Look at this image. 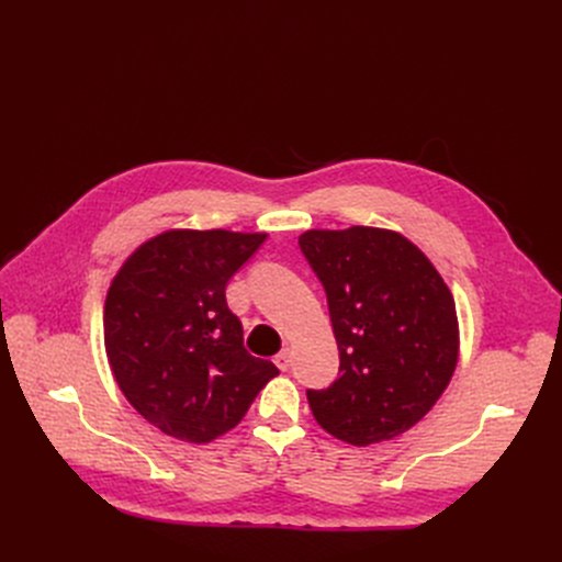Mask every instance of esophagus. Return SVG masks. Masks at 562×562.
<instances>
[{
  "instance_id": "34e87169",
  "label": "esophagus",
  "mask_w": 562,
  "mask_h": 562,
  "mask_svg": "<svg viewBox=\"0 0 562 562\" xmlns=\"http://www.w3.org/2000/svg\"><path fill=\"white\" fill-rule=\"evenodd\" d=\"M276 364H278L280 371H286V369L291 367V352H289V348H284V350L278 352V356H276Z\"/></svg>"
}]
</instances>
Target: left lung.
<instances>
[{
	"label": "left lung",
	"instance_id": "obj_1",
	"mask_svg": "<svg viewBox=\"0 0 562 562\" xmlns=\"http://www.w3.org/2000/svg\"><path fill=\"white\" fill-rule=\"evenodd\" d=\"M299 244L326 289L339 348V378L307 390L312 415L348 445L394 439L437 403L456 371L451 291L428 257L390 229H310Z\"/></svg>",
	"mask_w": 562,
	"mask_h": 562
}]
</instances>
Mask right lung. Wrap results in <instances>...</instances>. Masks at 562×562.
I'll return each mask as SVG.
<instances>
[{
    "label": "right lung",
    "mask_w": 562,
    "mask_h": 562,
    "mask_svg": "<svg viewBox=\"0 0 562 562\" xmlns=\"http://www.w3.org/2000/svg\"><path fill=\"white\" fill-rule=\"evenodd\" d=\"M266 234L172 229L143 244L113 278L104 346L125 398L161 432L204 445L244 419L280 371L244 348L229 278Z\"/></svg>",
    "instance_id": "right-lung-1"
}]
</instances>
